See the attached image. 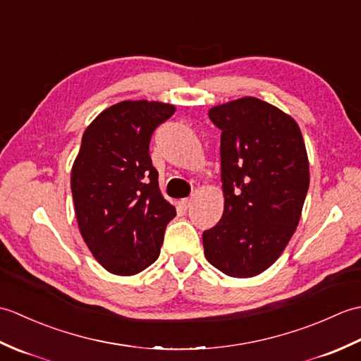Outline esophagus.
Masks as SVG:
<instances>
[{
  "label": "esophagus",
  "mask_w": 361,
  "mask_h": 361,
  "mask_svg": "<svg viewBox=\"0 0 361 361\" xmlns=\"http://www.w3.org/2000/svg\"><path fill=\"white\" fill-rule=\"evenodd\" d=\"M190 203H192V200H190V198H181V200H178V206H180V208H181L183 211L189 209Z\"/></svg>",
  "instance_id": "34e87169"
}]
</instances>
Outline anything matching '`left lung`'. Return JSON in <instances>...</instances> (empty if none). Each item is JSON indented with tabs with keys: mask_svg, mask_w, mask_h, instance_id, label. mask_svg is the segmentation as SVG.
<instances>
[{
	"mask_svg": "<svg viewBox=\"0 0 361 361\" xmlns=\"http://www.w3.org/2000/svg\"><path fill=\"white\" fill-rule=\"evenodd\" d=\"M221 130L225 208L203 233L208 262L233 278L271 267L301 219L309 190V159L296 121L274 105L242 97L209 110Z\"/></svg>",
	"mask_w": 361,
	"mask_h": 361,
	"instance_id": "1",
	"label": "left lung"
}]
</instances>
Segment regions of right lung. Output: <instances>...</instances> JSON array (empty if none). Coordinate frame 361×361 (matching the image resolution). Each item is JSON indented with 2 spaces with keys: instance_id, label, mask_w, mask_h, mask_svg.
<instances>
[{
  "instance_id": "add662e5",
  "label": "right lung",
  "mask_w": 361,
  "mask_h": 361,
  "mask_svg": "<svg viewBox=\"0 0 361 361\" xmlns=\"http://www.w3.org/2000/svg\"><path fill=\"white\" fill-rule=\"evenodd\" d=\"M175 113L163 102L124 101L87 127L71 171L80 234L106 271L132 276L159 256L175 216L159 192L149 144L155 128Z\"/></svg>"
}]
</instances>
